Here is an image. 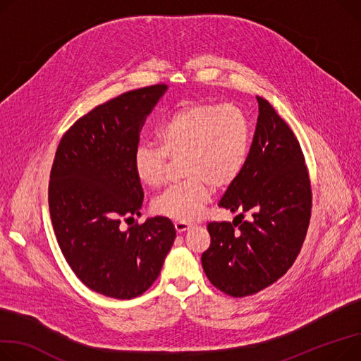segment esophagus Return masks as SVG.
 <instances>
[{"instance_id":"obj_1","label":"esophagus","mask_w":361,"mask_h":361,"mask_svg":"<svg viewBox=\"0 0 361 361\" xmlns=\"http://www.w3.org/2000/svg\"><path fill=\"white\" fill-rule=\"evenodd\" d=\"M174 226H176V231H177L178 233L185 232L187 229H190V228H191V225H190V224H187V222H176V224H174Z\"/></svg>"}]
</instances>
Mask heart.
<instances>
[{"label":"heart","instance_id":"b5f03b06","mask_svg":"<svg viewBox=\"0 0 361 361\" xmlns=\"http://www.w3.org/2000/svg\"><path fill=\"white\" fill-rule=\"evenodd\" d=\"M157 145H140L133 155L135 176L148 188L161 187L171 161L181 159L185 181L166 188L154 212L178 222L200 218L213 195L243 174L251 149V125L231 104L188 102L168 114L157 130Z\"/></svg>","mask_w":361,"mask_h":361}]
</instances>
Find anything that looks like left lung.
I'll return each instance as SVG.
<instances>
[{"mask_svg": "<svg viewBox=\"0 0 361 361\" xmlns=\"http://www.w3.org/2000/svg\"><path fill=\"white\" fill-rule=\"evenodd\" d=\"M243 174L219 206L238 212L233 222H210V245L202 266L224 293L254 295L289 270L302 248L310 219L312 191L299 142L262 97ZM248 212L252 219L243 221Z\"/></svg>", "mask_w": 361, "mask_h": 361, "instance_id": "1", "label": "left lung"}]
</instances>
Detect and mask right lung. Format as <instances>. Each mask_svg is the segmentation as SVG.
I'll return each mask as SVG.
<instances>
[{"instance_id":"right-lung-1","label":"right lung","mask_w":361,"mask_h":361,"mask_svg":"<svg viewBox=\"0 0 361 361\" xmlns=\"http://www.w3.org/2000/svg\"><path fill=\"white\" fill-rule=\"evenodd\" d=\"M165 84L128 91L78 118L62 136L49 181V212L61 251L88 289L132 299L158 279L176 228L162 216L126 231L140 214L133 170L139 132Z\"/></svg>"}]
</instances>
